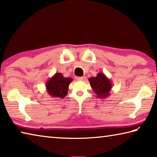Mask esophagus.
<instances>
[{
	"mask_svg": "<svg viewBox=\"0 0 157 157\" xmlns=\"http://www.w3.org/2000/svg\"><path fill=\"white\" fill-rule=\"evenodd\" d=\"M75 79H77V80H82V81H84L86 79V77H76Z\"/></svg>",
	"mask_w": 157,
	"mask_h": 157,
	"instance_id": "obj_1",
	"label": "esophagus"
}]
</instances>
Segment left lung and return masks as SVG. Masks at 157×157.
<instances>
[{"instance_id":"left-lung-1","label":"left lung","mask_w":157,"mask_h":157,"mask_svg":"<svg viewBox=\"0 0 157 157\" xmlns=\"http://www.w3.org/2000/svg\"><path fill=\"white\" fill-rule=\"evenodd\" d=\"M89 81L97 98L103 99L109 96L112 82L104 73H98L96 77L90 78Z\"/></svg>"}]
</instances>
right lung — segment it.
Listing matches in <instances>:
<instances>
[{
    "mask_svg": "<svg viewBox=\"0 0 157 157\" xmlns=\"http://www.w3.org/2000/svg\"><path fill=\"white\" fill-rule=\"evenodd\" d=\"M72 81V78H64L62 73H55L46 82V91L51 97L64 98L68 94V86Z\"/></svg>",
    "mask_w": 157,
    "mask_h": 157,
    "instance_id": "obj_1",
    "label": "right lung"
}]
</instances>
